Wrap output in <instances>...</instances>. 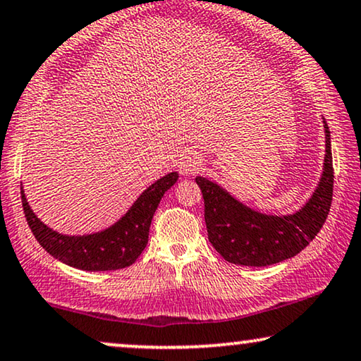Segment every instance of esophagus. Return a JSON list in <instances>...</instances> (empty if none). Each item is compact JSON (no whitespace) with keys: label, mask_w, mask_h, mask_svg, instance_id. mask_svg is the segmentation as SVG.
Returning a JSON list of instances; mask_svg holds the SVG:
<instances>
[{"label":"esophagus","mask_w":361,"mask_h":361,"mask_svg":"<svg viewBox=\"0 0 361 361\" xmlns=\"http://www.w3.org/2000/svg\"><path fill=\"white\" fill-rule=\"evenodd\" d=\"M200 166H202V161H200V157L197 154H187L185 157H182V161L179 164V171L180 174H194L195 171L200 169Z\"/></svg>","instance_id":"34e87169"}]
</instances>
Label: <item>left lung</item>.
<instances>
[{
	"label": "left lung",
	"mask_w": 361,
	"mask_h": 361,
	"mask_svg": "<svg viewBox=\"0 0 361 361\" xmlns=\"http://www.w3.org/2000/svg\"><path fill=\"white\" fill-rule=\"evenodd\" d=\"M325 123V121H324ZM325 166L315 194L293 215H265L238 202L217 184L195 177L204 195L209 242L228 264L265 267L305 249L329 217L334 197V161L325 123Z\"/></svg>",
	"instance_id": "obj_1"
}]
</instances>
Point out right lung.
Here are the masks:
<instances>
[{"mask_svg":"<svg viewBox=\"0 0 361 361\" xmlns=\"http://www.w3.org/2000/svg\"><path fill=\"white\" fill-rule=\"evenodd\" d=\"M177 172L164 176L135 200L129 212L106 231L82 237H69L51 231L36 217L26 202L21 187V202L32 235L39 245L63 264L86 272H106L133 265L146 249L154 212L166 190L176 184Z\"/></svg>","mask_w":361,"mask_h":361,"instance_id":"add662e5","label":"right lung"}]
</instances>
